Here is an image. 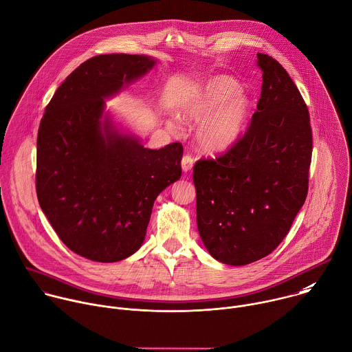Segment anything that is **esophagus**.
Instances as JSON below:
<instances>
[{"mask_svg":"<svg viewBox=\"0 0 352 352\" xmlns=\"http://www.w3.org/2000/svg\"><path fill=\"white\" fill-rule=\"evenodd\" d=\"M181 166H182V170H184L185 173L190 171L192 167H193V157H192L190 155H185V156L182 157V160H181Z\"/></svg>","mask_w":352,"mask_h":352,"instance_id":"1","label":"esophagus"}]
</instances>
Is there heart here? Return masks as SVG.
I'll use <instances>...</instances> for the list:
<instances>
[{
  "instance_id": "1",
  "label": "heart",
  "mask_w": 352,
  "mask_h": 352,
  "mask_svg": "<svg viewBox=\"0 0 352 352\" xmlns=\"http://www.w3.org/2000/svg\"><path fill=\"white\" fill-rule=\"evenodd\" d=\"M250 111L249 98L236 80L217 76L200 85L182 104L181 119L199 123L197 141L208 152L229 149L242 135ZM178 129V122L170 123Z\"/></svg>"
}]
</instances>
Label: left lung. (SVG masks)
<instances>
[{"label": "left lung", "mask_w": 352, "mask_h": 352, "mask_svg": "<svg viewBox=\"0 0 352 352\" xmlns=\"http://www.w3.org/2000/svg\"><path fill=\"white\" fill-rule=\"evenodd\" d=\"M261 96L245 135L193 167L197 229L208 253L228 265L271 254L308 193L312 130L308 107L283 66L257 54Z\"/></svg>", "instance_id": "left-lung-1"}]
</instances>
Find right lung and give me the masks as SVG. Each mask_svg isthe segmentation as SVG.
<instances>
[{
  "mask_svg": "<svg viewBox=\"0 0 352 352\" xmlns=\"http://www.w3.org/2000/svg\"><path fill=\"white\" fill-rule=\"evenodd\" d=\"M156 60L109 54L81 63L45 107L37 137L36 190L59 239L76 254L116 263L142 245L159 193L181 177L184 148L146 149L102 123L104 98Z\"/></svg>",
  "mask_w": 352,
  "mask_h": 352,
  "instance_id": "add662e5",
  "label": "right lung"
}]
</instances>
